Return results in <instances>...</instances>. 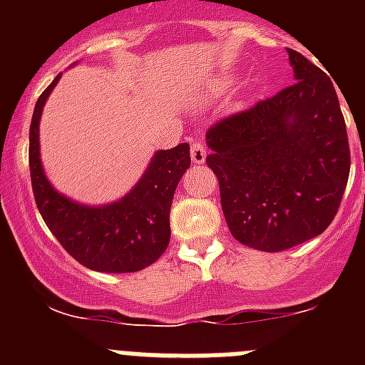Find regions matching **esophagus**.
<instances>
[{
	"instance_id": "esophagus-1",
	"label": "esophagus",
	"mask_w": 365,
	"mask_h": 365,
	"mask_svg": "<svg viewBox=\"0 0 365 365\" xmlns=\"http://www.w3.org/2000/svg\"><path fill=\"white\" fill-rule=\"evenodd\" d=\"M190 155H192V160L195 164H202L206 159V146L202 140H195V143L192 144V151H190Z\"/></svg>"
}]
</instances>
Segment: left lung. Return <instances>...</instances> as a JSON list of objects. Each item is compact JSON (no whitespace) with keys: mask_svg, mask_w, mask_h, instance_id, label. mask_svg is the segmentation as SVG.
I'll use <instances>...</instances> for the list:
<instances>
[{"mask_svg":"<svg viewBox=\"0 0 365 365\" xmlns=\"http://www.w3.org/2000/svg\"><path fill=\"white\" fill-rule=\"evenodd\" d=\"M294 82L206 131L222 214L240 243L282 252L333 222L349 179L346 120L327 74L287 49Z\"/></svg>","mask_w":365,"mask_h":365,"instance_id":"left-lung-1","label":"left lung"}]
</instances>
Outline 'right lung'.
I'll use <instances>...</instances> for the list:
<instances>
[{"mask_svg": "<svg viewBox=\"0 0 365 365\" xmlns=\"http://www.w3.org/2000/svg\"><path fill=\"white\" fill-rule=\"evenodd\" d=\"M62 74L40 95L29 131L31 185L38 210L53 235L80 265L98 272H137L159 259L170 243V208L180 177L190 168V146L157 151L138 185L108 206H82L63 197L40 163L41 109Z\"/></svg>", "mask_w": 365, "mask_h": 365, "instance_id": "right-lung-1", "label": "right lung"}]
</instances>
